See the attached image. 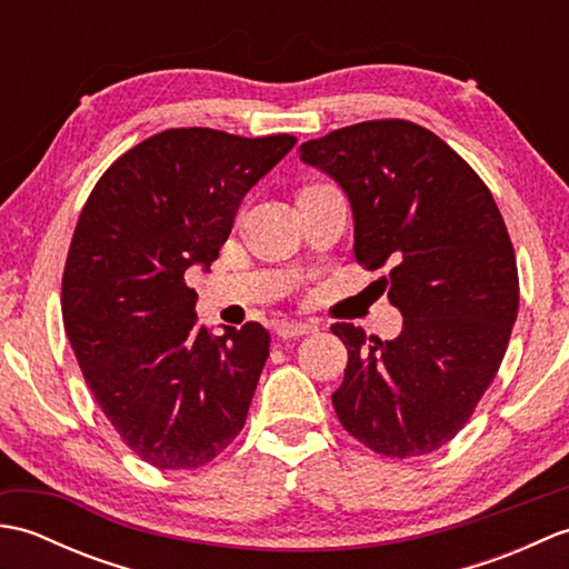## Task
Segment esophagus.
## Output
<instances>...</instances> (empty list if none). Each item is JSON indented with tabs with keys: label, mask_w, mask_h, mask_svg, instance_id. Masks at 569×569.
<instances>
[{
	"label": "esophagus",
	"mask_w": 569,
	"mask_h": 569,
	"mask_svg": "<svg viewBox=\"0 0 569 569\" xmlns=\"http://www.w3.org/2000/svg\"><path fill=\"white\" fill-rule=\"evenodd\" d=\"M316 330H318V325H312V322H281L276 328V335L283 337V340H296V337H303V335H310Z\"/></svg>",
	"instance_id": "esophagus-1"
}]
</instances>
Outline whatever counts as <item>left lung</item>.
<instances>
[{
	"label": "left lung",
	"mask_w": 569,
	"mask_h": 569,
	"mask_svg": "<svg viewBox=\"0 0 569 569\" xmlns=\"http://www.w3.org/2000/svg\"><path fill=\"white\" fill-rule=\"evenodd\" d=\"M352 204L355 257L389 266L396 340L332 325L347 369L332 393L345 430L386 457L438 450L467 426L497 377L518 316L503 217L469 163L426 127L373 119L300 143Z\"/></svg>",
	"instance_id": "8db88e82"
}]
</instances>
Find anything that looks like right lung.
I'll return each instance as SVG.
<instances>
[{
  "mask_svg": "<svg viewBox=\"0 0 569 569\" xmlns=\"http://www.w3.org/2000/svg\"><path fill=\"white\" fill-rule=\"evenodd\" d=\"M296 137L166 129L107 168L63 271V325L82 377L129 450L159 469L212 462L244 428L269 357L259 322L212 337L192 266L208 271L241 198Z\"/></svg>",
  "mask_w": 569,
  "mask_h": 569,
  "instance_id": "right-lung-1",
  "label": "right lung"
}]
</instances>
